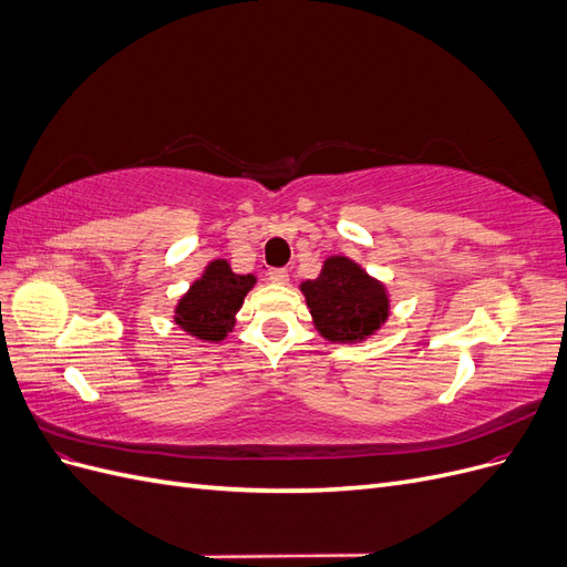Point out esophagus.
<instances>
[{
  "label": "esophagus",
  "instance_id": "34e87169",
  "mask_svg": "<svg viewBox=\"0 0 567 567\" xmlns=\"http://www.w3.org/2000/svg\"><path fill=\"white\" fill-rule=\"evenodd\" d=\"M267 279H269L271 284H279V286H284V284H288V271H286V269H281V267H277V269H269V271H267Z\"/></svg>",
  "mask_w": 567,
  "mask_h": 567
}]
</instances>
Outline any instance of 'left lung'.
Listing matches in <instances>:
<instances>
[{"instance_id": "left-lung-1", "label": "left lung", "mask_w": 567, "mask_h": 567, "mask_svg": "<svg viewBox=\"0 0 567 567\" xmlns=\"http://www.w3.org/2000/svg\"><path fill=\"white\" fill-rule=\"evenodd\" d=\"M302 293L319 333L336 342H354L371 336L388 319L383 284L348 257H329L315 281H305Z\"/></svg>"}]
</instances>
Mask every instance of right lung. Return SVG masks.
I'll use <instances>...</instances> for the list:
<instances>
[{"label": "right lung", "mask_w": 567, "mask_h": 567, "mask_svg": "<svg viewBox=\"0 0 567 567\" xmlns=\"http://www.w3.org/2000/svg\"><path fill=\"white\" fill-rule=\"evenodd\" d=\"M252 286V274H234L225 260H215L179 300L175 321L186 333L217 342L231 331L234 315Z\"/></svg>", "instance_id": "1"}]
</instances>
